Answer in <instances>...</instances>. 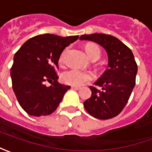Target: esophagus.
<instances>
[{"label":"esophagus","mask_w":152,"mask_h":152,"mask_svg":"<svg viewBox=\"0 0 152 152\" xmlns=\"http://www.w3.org/2000/svg\"><path fill=\"white\" fill-rule=\"evenodd\" d=\"M72 89H76V90H78V89H80V87H79V86H72Z\"/></svg>","instance_id":"34e87169"}]
</instances>
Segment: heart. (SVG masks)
Masks as SVG:
<instances>
[{"label": "heart", "instance_id": "b5f03b06", "mask_svg": "<svg viewBox=\"0 0 152 152\" xmlns=\"http://www.w3.org/2000/svg\"><path fill=\"white\" fill-rule=\"evenodd\" d=\"M86 51L88 56L91 58H98L100 57V50L94 44H89L86 47ZM65 54V51L62 53L59 61L62 63L63 61V56ZM91 79L90 74L86 72H83L79 69H71L66 71L62 74V80L65 84L71 85L73 86H79L84 83Z\"/></svg>", "mask_w": 152, "mask_h": 152}]
</instances>
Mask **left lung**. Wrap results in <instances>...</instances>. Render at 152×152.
Listing matches in <instances>:
<instances>
[{"label": "left lung", "instance_id": "left-lung-1", "mask_svg": "<svg viewBox=\"0 0 152 152\" xmlns=\"http://www.w3.org/2000/svg\"><path fill=\"white\" fill-rule=\"evenodd\" d=\"M80 40L99 44L108 57V68L94 83L100 89L89 86L92 94L84 102V107L99 120L115 117L127 104L135 86L137 66L134 54L129 47L111 35H83Z\"/></svg>", "mask_w": 152, "mask_h": 152}]
</instances>
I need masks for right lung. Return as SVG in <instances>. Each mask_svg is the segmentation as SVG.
<instances>
[{
  "instance_id": "1",
  "label": "right lung",
  "mask_w": 152,
  "mask_h": 152,
  "mask_svg": "<svg viewBox=\"0 0 152 152\" xmlns=\"http://www.w3.org/2000/svg\"><path fill=\"white\" fill-rule=\"evenodd\" d=\"M78 37L38 35L16 52L10 69L12 86L18 103L28 114L48 115L59 105L70 86L58 82V63L64 49ZM46 81L51 84L50 86H45Z\"/></svg>"
}]
</instances>
